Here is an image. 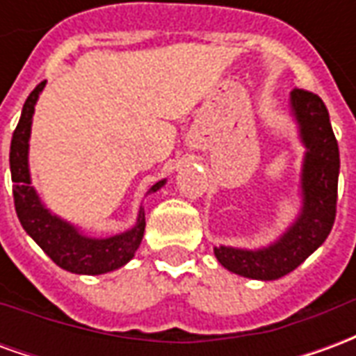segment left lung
<instances>
[{
    "mask_svg": "<svg viewBox=\"0 0 356 356\" xmlns=\"http://www.w3.org/2000/svg\"><path fill=\"white\" fill-rule=\"evenodd\" d=\"M290 112L305 147L301 163V208L286 231L257 250L216 246L217 261L234 275L254 280H276L305 261L328 238L336 219L339 148L326 104L303 89L290 93Z\"/></svg>",
    "mask_w": 356,
    "mask_h": 356,
    "instance_id": "1",
    "label": "left lung"
}]
</instances>
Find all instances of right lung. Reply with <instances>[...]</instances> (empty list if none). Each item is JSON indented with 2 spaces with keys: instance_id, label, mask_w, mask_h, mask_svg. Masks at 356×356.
Wrapping results in <instances>:
<instances>
[{
  "instance_id": "obj_1",
  "label": "right lung",
  "mask_w": 356,
  "mask_h": 356,
  "mask_svg": "<svg viewBox=\"0 0 356 356\" xmlns=\"http://www.w3.org/2000/svg\"><path fill=\"white\" fill-rule=\"evenodd\" d=\"M45 81L28 95L22 106L19 125L13 133L11 163L13 196H15V209L28 236L49 255L58 267L74 275H104L110 270L124 267L135 257L139 250L140 240L145 234V208L140 206L137 221L131 229L112 234V236H89L80 227L68 223L63 217L55 216L40 198V194L32 185L30 177V163H28V150H30V133H32V120H34L35 102L40 99ZM165 185V179L158 181L148 188L147 194L160 191Z\"/></svg>"
}]
</instances>
